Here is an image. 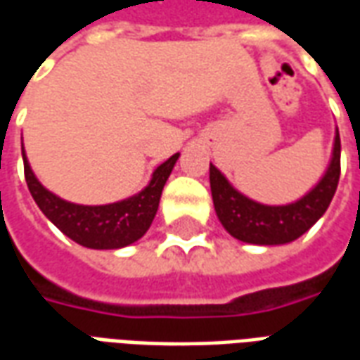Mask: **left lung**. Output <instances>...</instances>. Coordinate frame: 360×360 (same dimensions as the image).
<instances>
[{"label":"left lung","instance_id":"left-lung-1","mask_svg":"<svg viewBox=\"0 0 360 360\" xmlns=\"http://www.w3.org/2000/svg\"><path fill=\"white\" fill-rule=\"evenodd\" d=\"M340 156L341 141L338 133L333 142L332 162L324 177L309 195L285 206H266L250 200L235 191L218 167L210 164L212 198L221 226L235 239L252 245H285L299 239L324 216L332 202L340 183Z\"/></svg>","mask_w":360,"mask_h":360}]
</instances>
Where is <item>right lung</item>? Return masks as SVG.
I'll return each instance as SVG.
<instances>
[{
	"instance_id": "1",
	"label": "right lung",
	"mask_w": 360,
	"mask_h": 360,
	"mask_svg": "<svg viewBox=\"0 0 360 360\" xmlns=\"http://www.w3.org/2000/svg\"><path fill=\"white\" fill-rule=\"evenodd\" d=\"M177 158L179 154H173L167 162L158 165L148 187L142 188L139 195L105 206H81L67 202L44 188L34 177L22 150L25 179L38 208L61 233H65L69 239L86 249H121L139 241L148 231L150 224L156 216L165 181Z\"/></svg>"
}]
</instances>
